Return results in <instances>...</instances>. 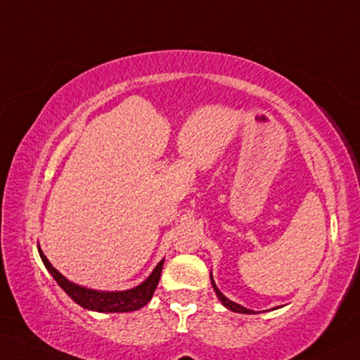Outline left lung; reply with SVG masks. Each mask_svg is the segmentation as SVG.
Returning <instances> with one entry per match:
<instances>
[{
	"label": "left lung",
	"mask_w": 360,
	"mask_h": 360,
	"mask_svg": "<svg viewBox=\"0 0 360 360\" xmlns=\"http://www.w3.org/2000/svg\"><path fill=\"white\" fill-rule=\"evenodd\" d=\"M210 278H212V286H213V289H215V292H217V295H218L219 302H221V304H223L226 308H229L231 311H236V313H245V314H253V313H255L253 310H248V308H245V307H242V305L236 304V302L229 300V299L226 297V295H224V294H223L221 291H219V289L217 288L215 281H213V276H212V274H210Z\"/></svg>",
	"instance_id": "8db88e82"
}]
</instances>
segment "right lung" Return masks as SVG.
Instances as JSON below:
<instances>
[{"instance_id":"obj_1","label":"right lung","mask_w":360,"mask_h":360,"mask_svg":"<svg viewBox=\"0 0 360 360\" xmlns=\"http://www.w3.org/2000/svg\"><path fill=\"white\" fill-rule=\"evenodd\" d=\"M37 250H39V256L44 262V266L53 276L55 281L58 283L60 288L65 291L69 297H71L75 304L80 307L86 308V310L91 311H99V313H126V311H134L139 310L148 304L153 297V292L158 286V281H160L161 270L164 259L158 262L153 272L141 285L126 289V291H96V289H88L85 286H79L75 283L69 281L66 276H63L58 270H56L52 264L49 262L46 255L42 253V250L37 245Z\"/></svg>"}]
</instances>
